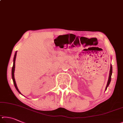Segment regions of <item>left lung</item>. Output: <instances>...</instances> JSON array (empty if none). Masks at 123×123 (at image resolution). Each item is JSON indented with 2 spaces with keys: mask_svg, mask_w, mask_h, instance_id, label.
Returning <instances> with one entry per match:
<instances>
[{
  "mask_svg": "<svg viewBox=\"0 0 123 123\" xmlns=\"http://www.w3.org/2000/svg\"><path fill=\"white\" fill-rule=\"evenodd\" d=\"M112 74V65H111H111H110V73H109V79H108V81H107V85H106V88H105V91H106V90H107V87L109 86L110 83V82H111Z\"/></svg>",
  "mask_w": 123,
  "mask_h": 123,
  "instance_id": "1",
  "label": "left lung"
}]
</instances>
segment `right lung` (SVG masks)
Masks as SVG:
<instances>
[{"mask_svg":"<svg viewBox=\"0 0 123 123\" xmlns=\"http://www.w3.org/2000/svg\"><path fill=\"white\" fill-rule=\"evenodd\" d=\"M17 52H16V53H15V55L14 56V58H13V67L12 68V80L13 81V84L14 85V86L16 87V90H17V91H18L19 93L22 94L19 91V89H18V87H17V86L16 84V80H15V79H14V70H15V62H16V55H17ZM23 95V94H22Z\"/></svg>","mask_w":123,"mask_h":123,"instance_id":"obj_1","label":"right lung"}]
</instances>
